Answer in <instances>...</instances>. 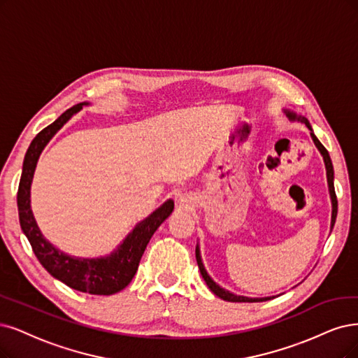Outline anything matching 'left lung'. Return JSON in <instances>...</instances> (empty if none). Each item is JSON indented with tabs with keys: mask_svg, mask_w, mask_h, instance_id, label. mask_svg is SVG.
<instances>
[{
	"mask_svg": "<svg viewBox=\"0 0 358 358\" xmlns=\"http://www.w3.org/2000/svg\"><path fill=\"white\" fill-rule=\"evenodd\" d=\"M287 115H289L290 117H292V119L295 117V115H292V113H287ZM299 119H301V122H303V124H306V125L308 127V129H311V125H310V122L307 121L306 117H301V116H299ZM311 138H313L314 144L317 145V149L320 150V153L323 155V159H324L326 174H327V182H329V192H330V197H332V206H334V209H332V229H334L335 221H336V215H338V199H336L335 186H334V165H332V161H330L329 152L326 150L324 145L319 141V138H317V137L314 136L313 129H311ZM196 261H197V266H199L201 274H202V277H203V280L206 282L208 287H209L210 290H213V292H214L218 298H221V299H224V301H229V302H262V301L271 299V298H246V296H237V295L229 292V290L220 287V286L208 275V273H206V270H205V267H203V264H202V259H201L199 248H196Z\"/></svg>",
	"mask_w": 358,
	"mask_h": 358,
	"instance_id": "1",
	"label": "left lung"
}]
</instances>
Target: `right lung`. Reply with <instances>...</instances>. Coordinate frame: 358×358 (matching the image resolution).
I'll return each mask as SVG.
<instances>
[{
	"label": "right lung",
	"instance_id": "1",
	"mask_svg": "<svg viewBox=\"0 0 358 358\" xmlns=\"http://www.w3.org/2000/svg\"><path fill=\"white\" fill-rule=\"evenodd\" d=\"M84 103L75 104L73 108L62 113L55 122L39 131L32 140L28 152L24 155L22 177L17 190L19 221L23 233L28 237L32 250L41 266L57 280L69 287L91 295H113L125 289L134 277L144 249L152 239L157 227L169 217L174 209V202L168 201L161 208L132 230V233L108 258L81 259L60 252L52 246L39 231L31 210V182L36 161L45 144L56 132L69 121V117L83 108Z\"/></svg>",
	"mask_w": 358,
	"mask_h": 358
}]
</instances>
